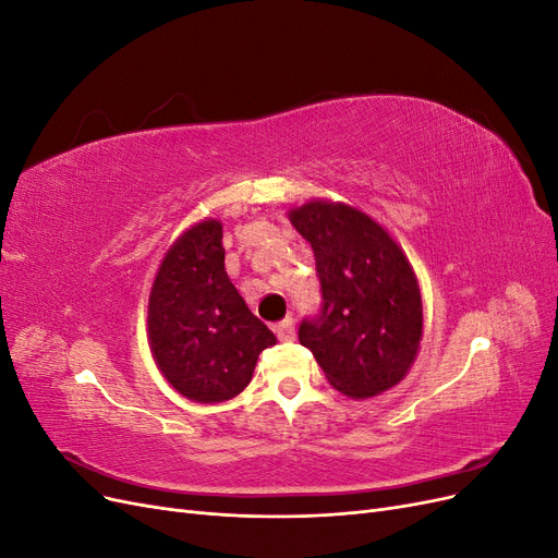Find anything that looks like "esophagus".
I'll return each mask as SVG.
<instances>
[{"mask_svg":"<svg viewBox=\"0 0 558 558\" xmlns=\"http://www.w3.org/2000/svg\"><path fill=\"white\" fill-rule=\"evenodd\" d=\"M272 330H275L279 342H293V340H295V324H293V318L279 320V324H275Z\"/></svg>","mask_w":558,"mask_h":558,"instance_id":"1","label":"esophagus"}]
</instances>
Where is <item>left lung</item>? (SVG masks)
Instances as JSON below:
<instances>
[{
    "instance_id": "1",
    "label": "left lung",
    "mask_w": 558,
    "mask_h": 558,
    "mask_svg": "<svg viewBox=\"0 0 558 558\" xmlns=\"http://www.w3.org/2000/svg\"><path fill=\"white\" fill-rule=\"evenodd\" d=\"M291 223L312 244L320 283V310L302 318L300 344L344 396L388 391L408 375L424 330L412 265L353 207L314 199L291 211Z\"/></svg>"
}]
</instances>
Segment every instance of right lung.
I'll return each instance as SVG.
<instances>
[{
	"label": "right lung",
	"instance_id": "right-lung-1",
	"mask_svg": "<svg viewBox=\"0 0 558 558\" xmlns=\"http://www.w3.org/2000/svg\"><path fill=\"white\" fill-rule=\"evenodd\" d=\"M148 340L165 379L195 402L242 393L260 351L277 342L228 279L218 221L185 230L167 251L148 298Z\"/></svg>",
	"mask_w": 558,
	"mask_h": 558
}]
</instances>
